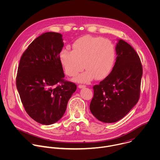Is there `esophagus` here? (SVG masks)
I'll use <instances>...</instances> for the list:
<instances>
[{"mask_svg":"<svg viewBox=\"0 0 160 160\" xmlns=\"http://www.w3.org/2000/svg\"><path fill=\"white\" fill-rule=\"evenodd\" d=\"M85 87H86V86L84 85H78V88H85Z\"/></svg>","mask_w":160,"mask_h":160,"instance_id":"obj_1","label":"esophagus"}]
</instances>
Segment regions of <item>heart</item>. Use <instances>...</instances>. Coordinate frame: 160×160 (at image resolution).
<instances>
[{
	"mask_svg": "<svg viewBox=\"0 0 160 160\" xmlns=\"http://www.w3.org/2000/svg\"><path fill=\"white\" fill-rule=\"evenodd\" d=\"M72 49H62L59 59L70 77L76 76L83 68L86 69L76 77L77 82L88 83L94 78L102 80L111 73L116 61V49L110 40L85 35L73 43Z\"/></svg>",
	"mask_w": 160,
	"mask_h": 160,
	"instance_id": "b5f03b06",
	"label": "heart"
}]
</instances>
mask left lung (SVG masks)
Masks as SVG:
<instances>
[{"label": "left lung", "instance_id": "obj_1", "mask_svg": "<svg viewBox=\"0 0 160 160\" xmlns=\"http://www.w3.org/2000/svg\"><path fill=\"white\" fill-rule=\"evenodd\" d=\"M117 58L111 73L94 85L90 104L92 115L104 123L123 118L138 102L142 67L140 58L125 41L118 39Z\"/></svg>", "mask_w": 160, "mask_h": 160}]
</instances>
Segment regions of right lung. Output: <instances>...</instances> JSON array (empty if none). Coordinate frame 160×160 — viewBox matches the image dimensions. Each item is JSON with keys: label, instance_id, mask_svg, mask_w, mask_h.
Returning a JSON list of instances; mask_svg holds the SVG:
<instances>
[{"label": "right lung", "instance_id": "1", "mask_svg": "<svg viewBox=\"0 0 160 160\" xmlns=\"http://www.w3.org/2000/svg\"><path fill=\"white\" fill-rule=\"evenodd\" d=\"M64 46L62 35L43 33L22 54L16 77V87L28 115L37 122L51 125L64 114L77 85L63 80L59 55ZM59 82L62 85H53Z\"/></svg>", "mask_w": 160, "mask_h": 160}]
</instances>
